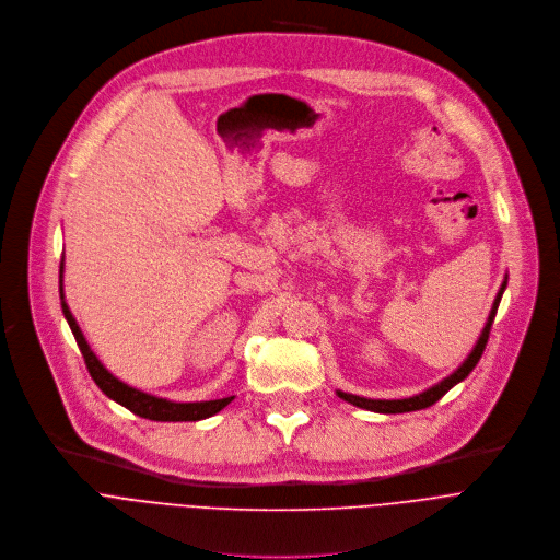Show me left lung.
I'll return each instance as SVG.
<instances>
[{"mask_svg":"<svg viewBox=\"0 0 560 560\" xmlns=\"http://www.w3.org/2000/svg\"><path fill=\"white\" fill-rule=\"evenodd\" d=\"M505 287H508V278L503 280V284H501V289H499V293H497V298H494L492 311H490V315H488V322H486V326H483V330H481V335H479V340H477L475 349L470 351V355L466 358V362H464L453 375H448L445 380H441L439 384L430 386L428 390H423V393H419V395H412V397H406V399H366V397L349 395V393H342V390H338V395H340L345 401L353 404V406H360V408H366V410H373V412H384V415L412 412V410H421V408L432 406L434 401H439L445 393H448L455 384L464 382V380L472 373V369L477 366V362L481 360V355H483V351H486V345H488V338H490V328H492V322H494V315H497V308H499V302H501V295H503Z\"/></svg>","mask_w":560,"mask_h":560,"instance_id":"left-lung-1","label":"left lung"}]
</instances>
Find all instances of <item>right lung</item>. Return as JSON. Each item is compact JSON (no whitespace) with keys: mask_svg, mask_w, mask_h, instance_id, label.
I'll return each instance as SVG.
<instances>
[{"mask_svg":"<svg viewBox=\"0 0 560 560\" xmlns=\"http://www.w3.org/2000/svg\"><path fill=\"white\" fill-rule=\"evenodd\" d=\"M59 295H61V311H63V317L68 319L70 324V330L74 335V340L79 345V351L85 360V366H88V373L90 377L94 380V384L109 397L115 399L117 404L126 406L130 412L139 415V417H145V419H152V421H198V419H207L215 412H220L222 408H225L234 397H222V399H211V401H167V399H161V397H154V395H148V393H141L128 384H124L121 380H117L115 375H112L101 362L98 358L90 351L83 332L77 324V319L72 317L66 300H63V260H61V269H59Z\"/></svg>","mask_w":560,"mask_h":560,"instance_id":"1","label":"right lung"}]
</instances>
